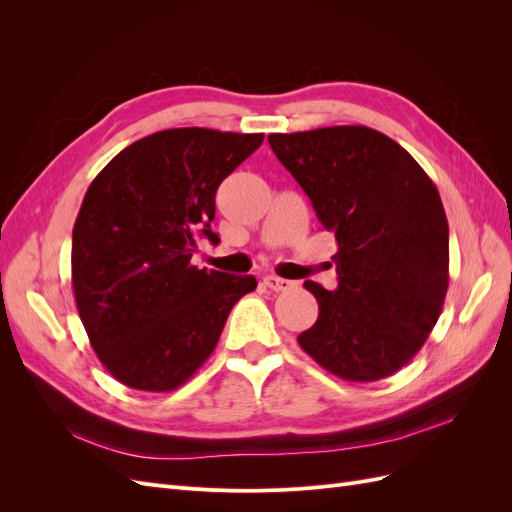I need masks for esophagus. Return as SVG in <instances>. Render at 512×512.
<instances>
[{"label":"esophagus","instance_id":"obj_1","mask_svg":"<svg viewBox=\"0 0 512 512\" xmlns=\"http://www.w3.org/2000/svg\"><path fill=\"white\" fill-rule=\"evenodd\" d=\"M262 282H265V286L273 292H284V290H290L294 286V282L284 280V277H277V275H267Z\"/></svg>","mask_w":512,"mask_h":512}]
</instances>
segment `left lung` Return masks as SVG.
Listing matches in <instances>:
<instances>
[{"label": "left lung", "mask_w": 512, "mask_h": 512, "mask_svg": "<svg viewBox=\"0 0 512 512\" xmlns=\"http://www.w3.org/2000/svg\"><path fill=\"white\" fill-rule=\"evenodd\" d=\"M269 145L337 241V290L303 284L320 312L299 346L350 382L395 374L423 348L446 297L438 188L404 147L367 126L269 134Z\"/></svg>", "instance_id": "1"}]
</instances>
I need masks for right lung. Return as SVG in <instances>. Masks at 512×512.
I'll list each match as a JSON object with an SVG mask.
<instances>
[{"mask_svg":"<svg viewBox=\"0 0 512 512\" xmlns=\"http://www.w3.org/2000/svg\"><path fill=\"white\" fill-rule=\"evenodd\" d=\"M262 134L162 130L132 143L91 181L72 230V288L91 348L115 380L166 393L190 380L254 275L192 265L215 192Z\"/></svg>","mask_w":512,"mask_h":512,"instance_id":"right-lung-1","label":"right lung"}]
</instances>
